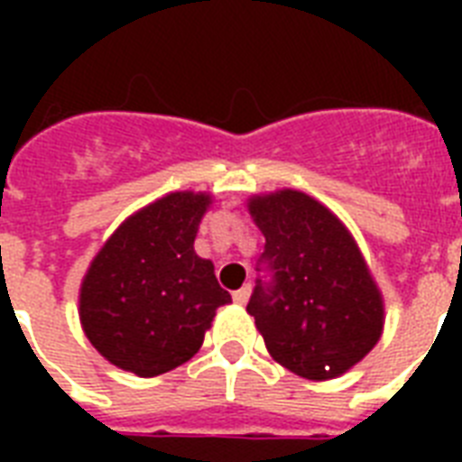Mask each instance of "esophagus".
<instances>
[{
	"label": "esophagus",
	"instance_id": "34e87169",
	"mask_svg": "<svg viewBox=\"0 0 462 462\" xmlns=\"http://www.w3.org/2000/svg\"><path fill=\"white\" fill-rule=\"evenodd\" d=\"M249 295H252V285H245V288H239L232 292V300L237 304H246L249 302Z\"/></svg>",
	"mask_w": 462,
	"mask_h": 462
}]
</instances>
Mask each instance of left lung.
Instances as JSON below:
<instances>
[{"label":"left lung","mask_w":462,"mask_h":462,"mask_svg":"<svg viewBox=\"0 0 462 462\" xmlns=\"http://www.w3.org/2000/svg\"><path fill=\"white\" fill-rule=\"evenodd\" d=\"M249 210L266 245L246 311L271 357L304 379L347 372L383 328L381 295L355 239L302 191L256 196Z\"/></svg>","instance_id":"8db88e82"}]
</instances>
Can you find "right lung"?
Listing matches in <instances>:
<instances>
[{"label": "right lung", "instance_id": "right-lung-1", "mask_svg": "<svg viewBox=\"0 0 462 462\" xmlns=\"http://www.w3.org/2000/svg\"><path fill=\"white\" fill-rule=\"evenodd\" d=\"M210 196L177 191L119 227L81 285V323L105 359L158 376L201 347L216 309L232 302L194 239Z\"/></svg>", "mask_w": 462, "mask_h": 462}]
</instances>
